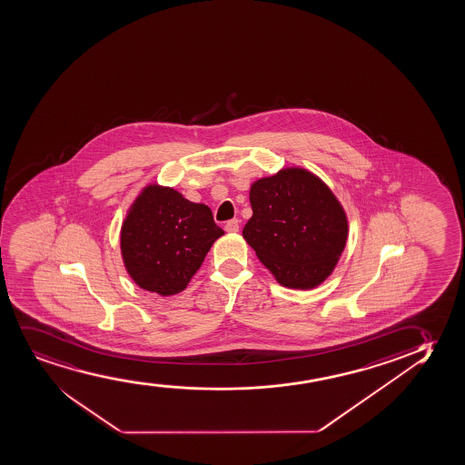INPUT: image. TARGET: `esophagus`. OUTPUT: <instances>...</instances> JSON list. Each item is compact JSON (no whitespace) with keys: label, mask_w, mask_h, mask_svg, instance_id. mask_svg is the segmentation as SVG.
I'll return each mask as SVG.
<instances>
[{"label":"esophagus","mask_w":465,"mask_h":465,"mask_svg":"<svg viewBox=\"0 0 465 465\" xmlns=\"http://www.w3.org/2000/svg\"><path fill=\"white\" fill-rule=\"evenodd\" d=\"M224 230L228 231V232H237V231H239V220L232 218L230 222H226Z\"/></svg>","instance_id":"esophagus-1"}]
</instances>
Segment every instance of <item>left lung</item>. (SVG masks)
<instances>
[{"label": "left lung", "mask_w": 465, "mask_h": 465, "mask_svg": "<svg viewBox=\"0 0 465 465\" xmlns=\"http://www.w3.org/2000/svg\"><path fill=\"white\" fill-rule=\"evenodd\" d=\"M253 215L243 237L282 286L312 289L335 269L347 241V218L325 183L288 168L252 185Z\"/></svg>", "instance_id": "obj_1"}]
</instances>
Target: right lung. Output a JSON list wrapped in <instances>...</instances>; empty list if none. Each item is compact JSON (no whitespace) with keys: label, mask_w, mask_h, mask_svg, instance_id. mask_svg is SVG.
I'll use <instances>...</instances> for the list:
<instances>
[{"label":"right lung","mask_w":465,"mask_h":465,"mask_svg":"<svg viewBox=\"0 0 465 465\" xmlns=\"http://www.w3.org/2000/svg\"><path fill=\"white\" fill-rule=\"evenodd\" d=\"M222 234L206 204H194L173 188L149 185L121 230L124 264L140 288L177 294Z\"/></svg>","instance_id":"add662e5"}]
</instances>
